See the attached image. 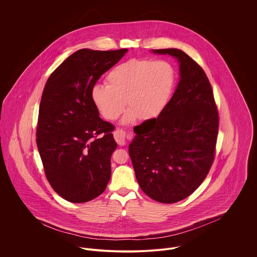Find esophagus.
Returning a JSON list of instances; mask_svg holds the SVG:
<instances>
[{"instance_id": "1", "label": "esophagus", "mask_w": 257, "mask_h": 257, "mask_svg": "<svg viewBox=\"0 0 257 257\" xmlns=\"http://www.w3.org/2000/svg\"><path fill=\"white\" fill-rule=\"evenodd\" d=\"M113 138L115 140V142L117 143V145L119 146H123L125 144V140H126V135L122 130H115L113 133Z\"/></svg>"}]
</instances>
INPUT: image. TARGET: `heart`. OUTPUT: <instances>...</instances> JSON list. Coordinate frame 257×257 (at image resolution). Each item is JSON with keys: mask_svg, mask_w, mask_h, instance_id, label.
Returning a JSON list of instances; mask_svg holds the SVG:
<instances>
[{"mask_svg": "<svg viewBox=\"0 0 257 257\" xmlns=\"http://www.w3.org/2000/svg\"><path fill=\"white\" fill-rule=\"evenodd\" d=\"M176 72L173 65L163 59H128L110 70L107 84H96L92 99L102 115L116 119L124 110L123 123L138 117L149 119L159 115L167 106L174 90Z\"/></svg>", "mask_w": 257, "mask_h": 257, "instance_id": "obj_1", "label": "heart"}]
</instances>
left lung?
<instances>
[{"label": "left lung", "instance_id": "1", "mask_svg": "<svg viewBox=\"0 0 257 257\" xmlns=\"http://www.w3.org/2000/svg\"><path fill=\"white\" fill-rule=\"evenodd\" d=\"M180 63V81L165 109L135 126L130 156L142 190L156 202L172 204L190 196L215 159L219 111L203 68L180 49L152 50Z\"/></svg>", "mask_w": 257, "mask_h": 257}]
</instances>
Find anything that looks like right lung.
Masks as SVG:
<instances>
[{"label": "right lung", "mask_w": 257, "mask_h": 257, "mask_svg": "<svg viewBox=\"0 0 257 257\" xmlns=\"http://www.w3.org/2000/svg\"><path fill=\"white\" fill-rule=\"evenodd\" d=\"M127 51L74 52L50 74L40 100L37 145L45 176L66 201L85 203L100 196L110 178L117 147L114 126L99 116L92 90Z\"/></svg>", "instance_id": "obj_1"}]
</instances>
